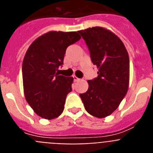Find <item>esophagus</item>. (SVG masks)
Listing matches in <instances>:
<instances>
[{
	"label": "esophagus",
	"instance_id": "esophagus-1",
	"mask_svg": "<svg viewBox=\"0 0 153 153\" xmlns=\"http://www.w3.org/2000/svg\"><path fill=\"white\" fill-rule=\"evenodd\" d=\"M73 77H74V82H77V81H79V78H78L77 76H76L75 75H74V76H73Z\"/></svg>",
	"mask_w": 153,
	"mask_h": 153
}]
</instances>
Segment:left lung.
Segmentation results:
<instances>
[{"label": "left lung", "mask_w": 153, "mask_h": 153, "mask_svg": "<svg viewBox=\"0 0 153 153\" xmlns=\"http://www.w3.org/2000/svg\"><path fill=\"white\" fill-rule=\"evenodd\" d=\"M90 52L98 76L88 80V90L79 94L86 110L105 118L120 106L129 89V58L122 40L112 31L93 27L78 31Z\"/></svg>", "instance_id": "obj_1"}]
</instances>
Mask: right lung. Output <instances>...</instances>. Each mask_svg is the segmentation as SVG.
<instances>
[{
    "label": "right lung",
    "mask_w": 153,
    "mask_h": 153,
    "mask_svg": "<svg viewBox=\"0 0 153 153\" xmlns=\"http://www.w3.org/2000/svg\"><path fill=\"white\" fill-rule=\"evenodd\" d=\"M81 38L75 31H50L30 44L22 64L24 93L27 102L46 120L63 113L67 94L72 91V76L58 74L67 47Z\"/></svg>",
    "instance_id": "obj_1"
}]
</instances>
